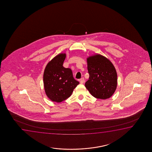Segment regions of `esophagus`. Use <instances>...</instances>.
<instances>
[{
  "label": "esophagus",
  "instance_id": "esophagus-1",
  "mask_svg": "<svg viewBox=\"0 0 152 152\" xmlns=\"http://www.w3.org/2000/svg\"><path fill=\"white\" fill-rule=\"evenodd\" d=\"M84 82H85L84 78H81V79H80V83L83 84V83H84Z\"/></svg>",
  "mask_w": 152,
  "mask_h": 152
}]
</instances>
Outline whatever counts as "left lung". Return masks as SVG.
Wrapping results in <instances>:
<instances>
[{
    "label": "left lung",
    "mask_w": 152,
    "mask_h": 152,
    "mask_svg": "<svg viewBox=\"0 0 152 152\" xmlns=\"http://www.w3.org/2000/svg\"><path fill=\"white\" fill-rule=\"evenodd\" d=\"M89 78L85 86L94 97L107 99L114 93L117 84V75L110 61L100 54L87 58Z\"/></svg>",
    "instance_id": "left-lung-1"
}]
</instances>
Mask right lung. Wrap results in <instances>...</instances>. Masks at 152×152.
Wrapping results in <instances>:
<instances>
[{"label":"right lung","instance_id":"obj_1","mask_svg":"<svg viewBox=\"0 0 152 152\" xmlns=\"http://www.w3.org/2000/svg\"><path fill=\"white\" fill-rule=\"evenodd\" d=\"M66 54L56 56L47 65L44 73L46 94L50 100L61 102L69 98L79 83L73 77L71 69L63 66Z\"/></svg>","mask_w":152,"mask_h":152}]
</instances>
